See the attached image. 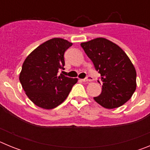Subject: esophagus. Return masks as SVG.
I'll return each mask as SVG.
<instances>
[{"label": "esophagus", "instance_id": "34e87169", "mask_svg": "<svg viewBox=\"0 0 150 150\" xmlns=\"http://www.w3.org/2000/svg\"><path fill=\"white\" fill-rule=\"evenodd\" d=\"M92 80H93V78L91 77V76H87L86 78H85V79H82V81L86 82V83H88V82H91V81H92Z\"/></svg>", "mask_w": 150, "mask_h": 150}]
</instances>
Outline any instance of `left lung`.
<instances>
[{
  "mask_svg": "<svg viewBox=\"0 0 150 150\" xmlns=\"http://www.w3.org/2000/svg\"><path fill=\"white\" fill-rule=\"evenodd\" d=\"M80 45L101 76V93L94 97V100L107 109L126 103L137 87L136 70L126 53L117 44L104 38Z\"/></svg>",
  "mask_w": 150,
  "mask_h": 150,
  "instance_id": "obj_1",
  "label": "left lung"
}]
</instances>
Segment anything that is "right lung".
I'll return each instance as SVG.
<instances>
[{
    "label": "right lung",
    "mask_w": 150,
    "mask_h": 150,
    "mask_svg": "<svg viewBox=\"0 0 150 150\" xmlns=\"http://www.w3.org/2000/svg\"><path fill=\"white\" fill-rule=\"evenodd\" d=\"M72 44L62 38H52L38 46L24 61L19 81L36 106L46 110L58 107L77 83V78L58 76L59 69H64V52Z\"/></svg>",
    "instance_id": "right-lung-1"
}]
</instances>
